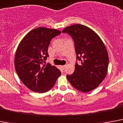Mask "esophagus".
Instances as JSON below:
<instances>
[{
    "mask_svg": "<svg viewBox=\"0 0 123 123\" xmlns=\"http://www.w3.org/2000/svg\"><path fill=\"white\" fill-rule=\"evenodd\" d=\"M66 65H64V66H61V68H62V69H65V68H66Z\"/></svg>",
    "mask_w": 123,
    "mask_h": 123,
    "instance_id": "1",
    "label": "esophagus"
}]
</instances>
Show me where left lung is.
I'll list each match as a JSON object with an SVG mask.
<instances>
[{
    "instance_id": "obj_1",
    "label": "left lung",
    "mask_w": 123,
    "mask_h": 123,
    "mask_svg": "<svg viewBox=\"0 0 123 123\" xmlns=\"http://www.w3.org/2000/svg\"><path fill=\"white\" fill-rule=\"evenodd\" d=\"M69 34L74 43L76 60L75 69L71 75H66L71 85L82 92L96 88L106 76L109 56L105 46L100 38L88 27L74 25L62 31Z\"/></svg>"
}]
</instances>
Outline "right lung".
I'll use <instances>...</instances> for the list:
<instances>
[{"mask_svg":"<svg viewBox=\"0 0 123 123\" xmlns=\"http://www.w3.org/2000/svg\"><path fill=\"white\" fill-rule=\"evenodd\" d=\"M60 34L57 30L39 27L27 34L17 49L15 69L22 82L33 92H48L61 74L56 67L44 64L50 41Z\"/></svg>","mask_w":123,"mask_h":123,"instance_id":"obj_1","label":"right lung"}]
</instances>
